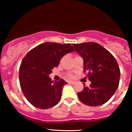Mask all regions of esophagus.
I'll return each instance as SVG.
<instances>
[{
	"label": "esophagus",
	"mask_w": 132,
	"mask_h": 132,
	"mask_svg": "<svg viewBox=\"0 0 132 132\" xmlns=\"http://www.w3.org/2000/svg\"><path fill=\"white\" fill-rule=\"evenodd\" d=\"M69 83L71 84V85H75V84L76 83V82H75V81H69Z\"/></svg>",
	"instance_id": "1"
}]
</instances>
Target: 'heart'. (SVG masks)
Here are the masks:
<instances>
[{
  "label": "heart",
  "mask_w": 132,
  "mask_h": 132,
  "mask_svg": "<svg viewBox=\"0 0 132 132\" xmlns=\"http://www.w3.org/2000/svg\"><path fill=\"white\" fill-rule=\"evenodd\" d=\"M69 77H72V75H69Z\"/></svg>",
  "instance_id": "obj_1"
}]
</instances>
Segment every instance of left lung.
<instances>
[{"instance_id":"left-lung-1","label":"left lung","mask_w":132,"mask_h":132,"mask_svg":"<svg viewBox=\"0 0 132 132\" xmlns=\"http://www.w3.org/2000/svg\"><path fill=\"white\" fill-rule=\"evenodd\" d=\"M75 51L83 59L84 71L91 82L77 95L86 105L97 106L106 103L119 85L120 71L114 56L95 42L73 44ZM85 86V84L84 83Z\"/></svg>"}]
</instances>
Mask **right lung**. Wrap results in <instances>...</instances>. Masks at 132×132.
Listing matches in <instances>:
<instances>
[{
    "label": "right lung",
    "mask_w": 132,
    "mask_h": 132,
    "mask_svg": "<svg viewBox=\"0 0 132 132\" xmlns=\"http://www.w3.org/2000/svg\"><path fill=\"white\" fill-rule=\"evenodd\" d=\"M74 51L69 44L45 42L24 57L19 69L20 85L25 97L34 106L47 109L58 104L67 82L63 79L53 82L49 75L65 55Z\"/></svg>",
    "instance_id": "1"
}]
</instances>
